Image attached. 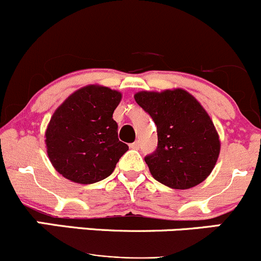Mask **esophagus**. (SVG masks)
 <instances>
[{
    "label": "esophagus",
    "instance_id": "1",
    "mask_svg": "<svg viewBox=\"0 0 261 261\" xmlns=\"http://www.w3.org/2000/svg\"><path fill=\"white\" fill-rule=\"evenodd\" d=\"M139 146H141V144H139V141H136V142H134V143H132L129 147H130L132 149H138Z\"/></svg>",
    "mask_w": 261,
    "mask_h": 261
}]
</instances>
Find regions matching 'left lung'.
<instances>
[{
	"label": "left lung",
	"instance_id": "obj_1",
	"mask_svg": "<svg viewBox=\"0 0 261 261\" xmlns=\"http://www.w3.org/2000/svg\"><path fill=\"white\" fill-rule=\"evenodd\" d=\"M134 99L157 125V149L144 158L153 178L174 190H189L205 181L221 143L200 101L179 88L138 91Z\"/></svg>",
	"mask_w": 261,
	"mask_h": 261
}]
</instances>
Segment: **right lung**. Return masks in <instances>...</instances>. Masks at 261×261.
Masks as SVG:
<instances>
[{
    "label": "right lung",
    "instance_id": "add662e5",
    "mask_svg": "<svg viewBox=\"0 0 261 261\" xmlns=\"http://www.w3.org/2000/svg\"><path fill=\"white\" fill-rule=\"evenodd\" d=\"M122 93L87 85L69 95L54 112L45 143L51 165L65 178L90 185L111 176L128 146L118 139L113 113Z\"/></svg>",
    "mask_w": 261,
    "mask_h": 261
}]
</instances>
